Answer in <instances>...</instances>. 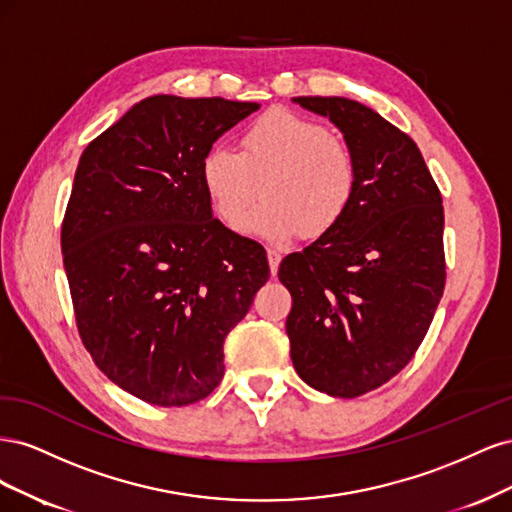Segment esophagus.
<instances>
[{
	"label": "esophagus",
	"mask_w": 512,
	"mask_h": 512,
	"mask_svg": "<svg viewBox=\"0 0 512 512\" xmlns=\"http://www.w3.org/2000/svg\"><path fill=\"white\" fill-rule=\"evenodd\" d=\"M267 258H269V267H271V275L277 273L280 269V262H282V254L277 250H267Z\"/></svg>",
	"instance_id": "obj_1"
}]
</instances>
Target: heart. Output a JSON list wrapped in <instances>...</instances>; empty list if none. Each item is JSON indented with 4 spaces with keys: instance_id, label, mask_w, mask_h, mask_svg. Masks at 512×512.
<instances>
[{
    "instance_id": "heart-1",
    "label": "heart",
    "mask_w": 512,
    "mask_h": 512,
    "mask_svg": "<svg viewBox=\"0 0 512 512\" xmlns=\"http://www.w3.org/2000/svg\"><path fill=\"white\" fill-rule=\"evenodd\" d=\"M241 145V151L209 147L200 160V183L226 226L243 222L260 188L265 203L245 222V232L262 241L320 239L346 218L359 190V160L327 126L269 111L252 123Z\"/></svg>"
}]
</instances>
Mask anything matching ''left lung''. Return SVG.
Listing matches in <instances>:
<instances>
[{
	"mask_svg": "<svg viewBox=\"0 0 512 512\" xmlns=\"http://www.w3.org/2000/svg\"><path fill=\"white\" fill-rule=\"evenodd\" d=\"M329 117L359 160V190L329 235L286 256L290 359L312 389L359 397L404 369L446 282L444 207L408 134L348 98H292Z\"/></svg>",
	"mask_w": 512,
	"mask_h": 512,
	"instance_id": "obj_1",
	"label": "left lung"
}]
</instances>
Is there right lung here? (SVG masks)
<instances>
[{
  "mask_svg": "<svg viewBox=\"0 0 512 512\" xmlns=\"http://www.w3.org/2000/svg\"><path fill=\"white\" fill-rule=\"evenodd\" d=\"M256 102L151 96L76 168L61 254L76 327L102 374L153 406L205 399L224 339L269 280L260 243L213 218L200 160Z\"/></svg>",
  "mask_w": 512,
  "mask_h": 512,
  "instance_id": "obj_1",
  "label": "right lung"
}]
</instances>
